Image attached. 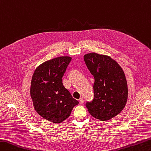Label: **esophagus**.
<instances>
[{"label":"esophagus","instance_id":"esophagus-1","mask_svg":"<svg viewBox=\"0 0 151 151\" xmlns=\"http://www.w3.org/2000/svg\"><path fill=\"white\" fill-rule=\"evenodd\" d=\"M79 103H80V104H82V103H84V99H83V98H80V99H79Z\"/></svg>","mask_w":151,"mask_h":151}]
</instances>
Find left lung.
Masks as SVG:
<instances>
[{
	"label": "left lung",
	"mask_w": 151,
	"mask_h": 151,
	"mask_svg": "<svg viewBox=\"0 0 151 151\" xmlns=\"http://www.w3.org/2000/svg\"><path fill=\"white\" fill-rule=\"evenodd\" d=\"M86 65L95 82L93 101L86 106L91 116L107 121L123 110L128 99L125 74L119 64L110 56L89 53L84 55Z\"/></svg>",
	"instance_id": "left-lung-1"
}]
</instances>
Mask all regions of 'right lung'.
Wrapping results in <instances>:
<instances>
[{
  "mask_svg": "<svg viewBox=\"0 0 151 151\" xmlns=\"http://www.w3.org/2000/svg\"><path fill=\"white\" fill-rule=\"evenodd\" d=\"M71 59L69 56H60L46 61L38 66L32 75L30 93L34 108L50 122H62L78 104L62 82Z\"/></svg>",
  "mask_w": 151,
  "mask_h": 151,
  "instance_id": "add662e5",
  "label": "right lung"
}]
</instances>
